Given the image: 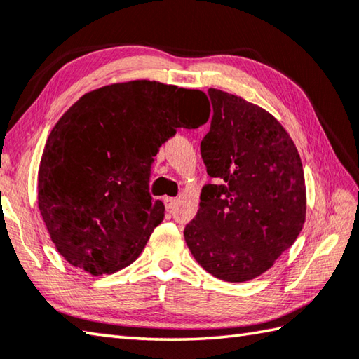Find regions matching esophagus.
<instances>
[{
  "label": "esophagus",
  "instance_id": "esophagus-1",
  "mask_svg": "<svg viewBox=\"0 0 359 359\" xmlns=\"http://www.w3.org/2000/svg\"><path fill=\"white\" fill-rule=\"evenodd\" d=\"M175 202H177V201H175L174 198H168V196H166V198H163L165 207H166V210H170V212L175 207Z\"/></svg>",
  "mask_w": 359,
  "mask_h": 359
}]
</instances>
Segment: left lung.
<instances>
[{
	"mask_svg": "<svg viewBox=\"0 0 359 359\" xmlns=\"http://www.w3.org/2000/svg\"><path fill=\"white\" fill-rule=\"evenodd\" d=\"M208 95L213 118L201 154L217 182L202 188L184 236L208 273L243 283L271 269L297 240L306 216L304 166L269 111L217 88Z\"/></svg>",
	"mask_w": 359,
	"mask_h": 359,
	"instance_id": "left-lung-1",
	"label": "left lung"
}]
</instances>
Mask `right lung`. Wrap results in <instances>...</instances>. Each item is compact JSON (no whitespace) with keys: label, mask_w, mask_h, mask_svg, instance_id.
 I'll use <instances>...</instances> for the list:
<instances>
[{"label":"right lung","mask_w":359,"mask_h":359,"mask_svg":"<svg viewBox=\"0 0 359 359\" xmlns=\"http://www.w3.org/2000/svg\"><path fill=\"white\" fill-rule=\"evenodd\" d=\"M208 116L203 91L157 81L79 97L49 133L39 166V210L59 254L91 276L135 262L165 217L147 191L158 147Z\"/></svg>","instance_id":"right-lung-1"}]
</instances>
